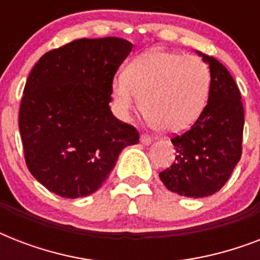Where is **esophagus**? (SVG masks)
<instances>
[{"mask_svg":"<svg viewBox=\"0 0 260 260\" xmlns=\"http://www.w3.org/2000/svg\"><path fill=\"white\" fill-rule=\"evenodd\" d=\"M151 142H152V139H151L148 135L143 134L142 136H140V143H142V144H144V146H148V144H151Z\"/></svg>","mask_w":260,"mask_h":260,"instance_id":"1","label":"esophagus"}]
</instances>
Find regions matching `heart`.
Returning a JSON list of instances; mask_svg holds the SVG:
<instances>
[{
  "instance_id": "1",
  "label": "heart",
  "mask_w": 260,
  "mask_h": 260,
  "mask_svg": "<svg viewBox=\"0 0 260 260\" xmlns=\"http://www.w3.org/2000/svg\"><path fill=\"white\" fill-rule=\"evenodd\" d=\"M209 87L210 71L201 59L154 50L135 59L112 89L121 117H129L142 106L155 129L177 134L200 117Z\"/></svg>"
}]
</instances>
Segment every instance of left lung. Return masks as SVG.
<instances>
[{"label": "left lung", "mask_w": 260, "mask_h": 260, "mask_svg": "<svg viewBox=\"0 0 260 260\" xmlns=\"http://www.w3.org/2000/svg\"><path fill=\"white\" fill-rule=\"evenodd\" d=\"M197 54L209 64L208 104L189 131L171 139L175 162L159 174L170 191L193 198L212 196L230 179L242 156L244 126L242 95L230 71L213 56Z\"/></svg>", "instance_id": "obj_1"}]
</instances>
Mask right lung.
<instances>
[{
  "label": "right lung",
  "instance_id": "add662e5",
  "mask_svg": "<svg viewBox=\"0 0 260 260\" xmlns=\"http://www.w3.org/2000/svg\"><path fill=\"white\" fill-rule=\"evenodd\" d=\"M120 38L79 39L48 51L24 87L18 128L25 163L64 198L97 191L139 132L110 110L116 71L132 51Z\"/></svg>",
  "mask_w": 260,
  "mask_h": 260
}]
</instances>
